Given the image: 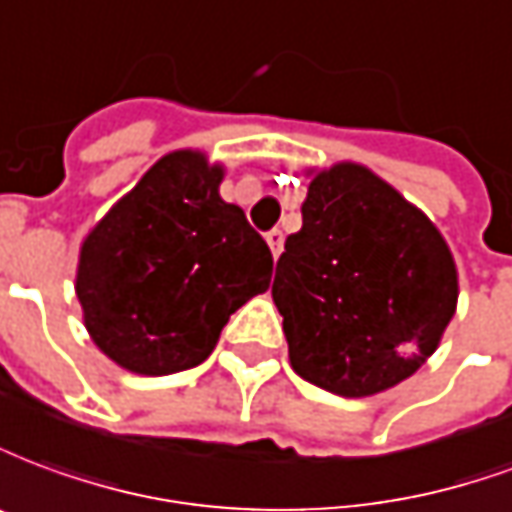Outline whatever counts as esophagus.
Wrapping results in <instances>:
<instances>
[{
  "label": "esophagus",
  "instance_id": "esophagus-1",
  "mask_svg": "<svg viewBox=\"0 0 512 512\" xmlns=\"http://www.w3.org/2000/svg\"><path fill=\"white\" fill-rule=\"evenodd\" d=\"M267 245H270L273 256L278 259V256H281V250H284V231H281V228H273V231H267Z\"/></svg>",
  "mask_w": 512,
  "mask_h": 512
}]
</instances>
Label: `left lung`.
Returning <instances> with one entry per match:
<instances>
[{"mask_svg": "<svg viewBox=\"0 0 512 512\" xmlns=\"http://www.w3.org/2000/svg\"><path fill=\"white\" fill-rule=\"evenodd\" d=\"M273 300L297 375L369 397L436 353L458 303L447 242L372 170L344 162L308 184L303 228L286 237Z\"/></svg>", "mask_w": 512, "mask_h": 512, "instance_id": "obj_1", "label": "left lung"}]
</instances>
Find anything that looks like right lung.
Wrapping results in <instances>:
<instances>
[{
  "label": "right lung",
  "instance_id": "right-lung-1",
  "mask_svg": "<svg viewBox=\"0 0 512 512\" xmlns=\"http://www.w3.org/2000/svg\"><path fill=\"white\" fill-rule=\"evenodd\" d=\"M223 168L198 151L162 157L112 206L79 253L76 297L104 355L173 375L215 350L228 317L273 275L245 212L220 198Z\"/></svg>",
  "mask_w": 512,
  "mask_h": 512
}]
</instances>
